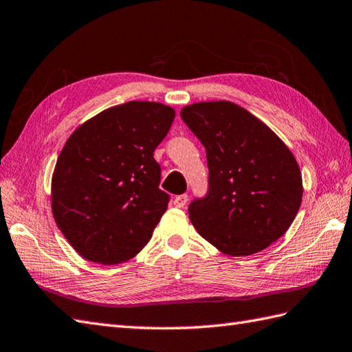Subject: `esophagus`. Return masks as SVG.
<instances>
[{
	"label": "esophagus",
	"mask_w": 352,
	"mask_h": 352,
	"mask_svg": "<svg viewBox=\"0 0 352 352\" xmlns=\"http://www.w3.org/2000/svg\"><path fill=\"white\" fill-rule=\"evenodd\" d=\"M187 201H189V196H187L186 193L184 195H178V196H175V198H174V206L178 207V208H183L186 204H187Z\"/></svg>",
	"instance_id": "obj_1"
}]
</instances>
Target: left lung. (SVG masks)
<instances>
[{
    "instance_id": "left-lung-1",
    "label": "left lung",
    "mask_w": 352,
    "mask_h": 352,
    "mask_svg": "<svg viewBox=\"0 0 352 352\" xmlns=\"http://www.w3.org/2000/svg\"><path fill=\"white\" fill-rule=\"evenodd\" d=\"M179 116L207 151L208 192L189 206L196 231L232 256L253 255L280 239L303 196L288 146L232 102L193 103Z\"/></svg>"
}]
</instances>
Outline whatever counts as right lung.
I'll use <instances>...</instances> for the list:
<instances>
[{
  "label": "right lung",
  "instance_id": "1",
  "mask_svg": "<svg viewBox=\"0 0 352 352\" xmlns=\"http://www.w3.org/2000/svg\"><path fill=\"white\" fill-rule=\"evenodd\" d=\"M174 117L166 104L127 102L67 139L52 175V214L80 256L121 264L150 241L169 202L153 153Z\"/></svg>",
  "mask_w": 352,
  "mask_h": 352
}]
</instances>
